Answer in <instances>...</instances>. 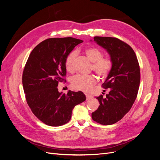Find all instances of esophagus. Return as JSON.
Returning <instances> with one entry per match:
<instances>
[{
  "label": "esophagus",
  "instance_id": "obj_1",
  "mask_svg": "<svg viewBox=\"0 0 160 160\" xmlns=\"http://www.w3.org/2000/svg\"><path fill=\"white\" fill-rule=\"evenodd\" d=\"M91 98H92V95H89V94H86V99H87V100H89V99H90Z\"/></svg>",
  "mask_w": 160,
  "mask_h": 160
}]
</instances>
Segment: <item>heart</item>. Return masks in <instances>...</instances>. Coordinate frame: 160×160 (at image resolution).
<instances>
[{
	"instance_id": "obj_1",
	"label": "heart",
	"mask_w": 160,
	"mask_h": 160,
	"mask_svg": "<svg viewBox=\"0 0 160 160\" xmlns=\"http://www.w3.org/2000/svg\"><path fill=\"white\" fill-rule=\"evenodd\" d=\"M84 52L90 61L93 62L91 69L100 77H105L109 73L112 68L113 62L109 57H103V52L99 48L91 47L86 48ZM77 57L75 51H71L67 55L65 65L66 70L72 72L75 70V61ZM97 82L95 75H77L71 79V85L73 88L83 91H88Z\"/></svg>"
}]
</instances>
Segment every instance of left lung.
<instances>
[{
  "mask_svg": "<svg viewBox=\"0 0 160 160\" xmlns=\"http://www.w3.org/2000/svg\"><path fill=\"white\" fill-rule=\"evenodd\" d=\"M94 41L107 51L113 65L103 84L104 89L109 88V93L105 98L97 97L100 105L91 117L108 125L122 119L132 108L139 87V65L134 51L125 42L108 37H95Z\"/></svg>",
  "mask_w": 160,
  "mask_h": 160,
  "instance_id": "1",
  "label": "left lung"
}]
</instances>
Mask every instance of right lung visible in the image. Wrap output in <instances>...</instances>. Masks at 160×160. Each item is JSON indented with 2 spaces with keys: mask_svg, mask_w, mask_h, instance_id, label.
Wrapping results in <instances>:
<instances>
[{
  "mask_svg": "<svg viewBox=\"0 0 160 160\" xmlns=\"http://www.w3.org/2000/svg\"><path fill=\"white\" fill-rule=\"evenodd\" d=\"M83 41L72 37L51 38L42 41L31 52L22 73L27 104L42 123L52 127L69 122L75 106L85 101L83 92H59L57 86L67 71L66 57Z\"/></svg>",
  "mask_w": 160,
  "mask_h": 160,
  "instance_id": "obj_1",
  "label": "right lung"
}]
</instances>
